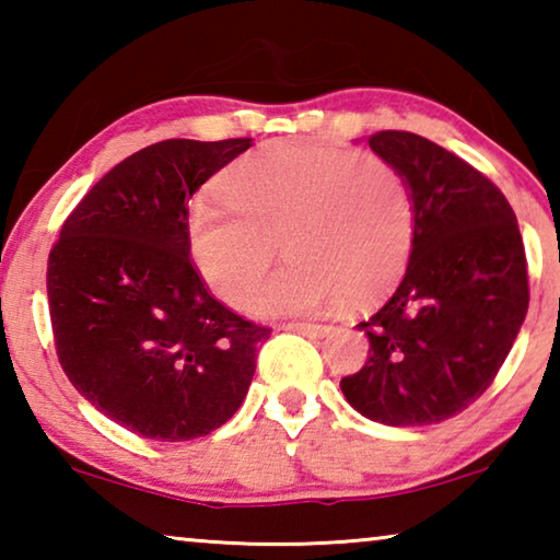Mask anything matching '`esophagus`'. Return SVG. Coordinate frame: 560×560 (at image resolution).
Returning <instances> with one entry per match:
<instances>
[{"label":"esophagus","mask_w":560,"mask_h":560,"mask_svg":"<svg viewBox=\"0 0 560 560\" xmlns=\"http://www.w3.org/2000/svg\"><path fill=\"white\" fill-rule=\"evenodd\" d=\"M281 328L291 330V334H306V336H324L330 330V326H326V324H287Z\"/></svg>","instance_id":"obj_1"}]
</instances>
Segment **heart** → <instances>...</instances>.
I'll list each match as a JSON object with an SVG mask.
<instances>
[{
	"instance_id": "b5f03b06",
	"label": "heart",
	"mask_w": 560,
	"mask_h": 560,
	"mask_svg": "<svg viewBox=\"0 0 560 560\" xmlns=\"http://www.w3.org/2000/svg\"><path fill=\"white\" fill-rule=\"evenodd\" d=\"M222 192L226 200L202 197L189 207V257L224 301L242 306L252 296L257 316L306 314L346 293L373 301L410 257V192L375 153L269 143L226 170ZM277 238L292 261L258 290Z\"/></svg>"
}]
</instances>
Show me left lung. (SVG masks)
Instances as JSON below:
<instances>
[{
	"instance_id": "left-lung-1",
	"label": "left lung",
	"mask_w": 560,
	"mask_h": 560,
	"mask_svg": "<svg viewBox=\"0 0 560 560\" xmlns=\"http://www.w3.org/2000/svg\"><path fill=\"white\" fill-rule=\"evenodd\" d=\"M402 175L412 249L390 301L358 328L371 358L340 381L348 405L390 428L434 424L477 400L528 311L516 214L479 170L405 130L368 138Z\"/></svg>"
}]
</instances>
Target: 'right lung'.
I'll use <instances>...</instances> for the list:
<instances>
[{"mask_svg":"<svg viewBox=\"0 0 560 560\" xmlns=\"http://www.w3.org/2000/svg\"><path fill=\"white\" fill-rule=\"evenodd\" d=\"M252 138L163 140L93 185L49 254L66 377L120 428L205 438L240 410L271 330L217 301L189 261L187 202Z\"/></svg>","mask_w":560,"mask_h":560,"instance_id":"1","label":"right lung"}]
</instances>
